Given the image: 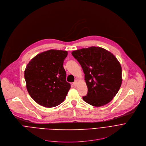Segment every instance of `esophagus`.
<instances>
[{
    "label": "esophagus",
    "mask_w": 146,
    "mask_h": 146,
    "mask_svg": "<svg viewBox=\"0 0 146 146\" xmlns=\"http://www.w3.org/2000/svg\"><path fill=\"white\" fill-rule=\"evenodd\" d=\"M73 84H74V86H76L78 84V80H75V81H74V82L73 83Z\"/></svg>",
    "instance_id": "1"
}]
</instances>
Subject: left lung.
I'll return each mask as SVG.
<instances>
[{"mask_svg": "<svg viewBox=\"0 0 146 146\" xmlns=\"http://www.w3.org/2000/svg\"><path fill=\"white\" fill-rule=\"evenodd\" d=\"M84 74L88 92L83 100L100 107L110 102L118 93L122 83V69L111 52L97 46L72 52Z\"/></svg>", "mask_w": 146, "mask_h": 146, "instance_id": "left-lung-1", "label": "left lung"}]
</instances>
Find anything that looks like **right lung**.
I'll use <instances>...</instances> for the list:
<instances>
[{
  "mask_svg": "<svg viewBox=\"0 0 146 146\" xmlns=\"http://www.w3.org/2000/svg\"><path fill=\"white\" fill-rule=\"evenodd\" d=\"M68 52L50 49L37 54L25 70L27 92L39 105L52 108L62 103L71 88L63 66Z\"/></svg>",
  "mask_w": 146,
  "mask_h": 146,
  "instance_id": "1",
  "label": "right lung"
}]
</instances>
